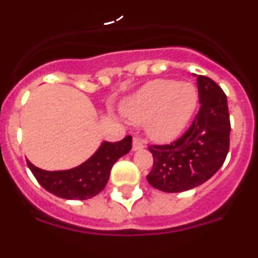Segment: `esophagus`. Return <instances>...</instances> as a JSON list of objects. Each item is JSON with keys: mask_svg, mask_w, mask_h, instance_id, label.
<instances>
[{"mask_svg": "<svg viewBox=\"0 0 258 258\" xmlns=\"http://www.w3.org/2000/svg\"><path fill=\"white\" fill-rule=\"evenodd\" d=\"M143 147H145V145H143V141L140 140L138 137H134L133 138V151H140V150H142Z\"/></svg>", "mask_w": 258, "mask_h": 258, "instance_id": "obj_1", "label": "esophagus"}]
</instances>
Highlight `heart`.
<instances>
[{"mask_svg":"<svg viewBox=\"0 0 258 258\" xmlns=\"http://www.w3.org/2000/svg\"><path fill=\"white\" fill-rule=\"evenodd\" d=\"M197 88L172 79L149 81L122 103L121 112L137 124L147 122V134L156 142L178 138L197 111Z\"/></svg>","mask_w":258,"mask_h":258,"instance_id":"1","label":"heart"}]
</instances>
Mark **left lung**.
<instances>
[{
	"mask_svg": "<svg viewBox=\"0 0 258 258\" xmlns=\"http://www.w3.org/2000/svg\"><path fill=\"white\" fill-rule=\"evenodd\" d=\"M200 109L187 132L170 145L150 146L154 156L147 175L164 192H182L208 181L222 166L230 147L226 95L207 76H197Z\"/></svg>",
	"mask_w": 258,
	"mask_h": 258,
	"instance_id": "8db88e82",
	"label": "left lung"
}]
</instances>
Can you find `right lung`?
<instances>
[{"label": "right lung", "mask_w": 258, "mask_h": 258, "mask_svg": "<svg viewBox=\"0 0 258 258\" xmlns=\"http://www.w3.org/2000/svg\"><path fill=\"white\" fill-rule=\"evenodd\" d=\"M132 150V137L120 142H103L90 159L68 170H44L27 161L38 183L55 197L68 200H86L106 187L112 165Z\"/></svg>", "instance_id": "add662e5"}]
</instances>
